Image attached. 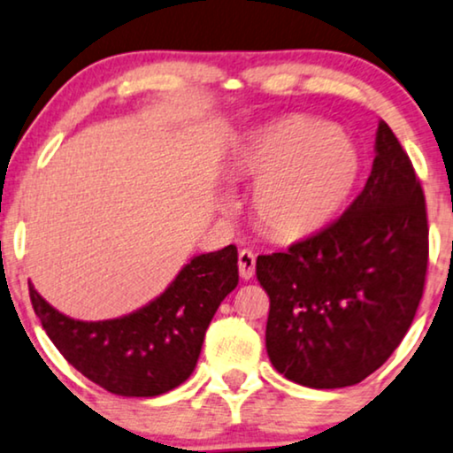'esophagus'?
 <instances>
[{"label": "esophagus", "mask_w": 453, "mask_h": 453, "mask_svg": "<svg viewBox=\"0 0 453 453\" xmlns=\"http://www.w3.org/2000/svg\"><path fill=\"white\" fill-rule=\"evenodd\" d=\"M255 263H257V257L253 250L244 249L240 250L238 255V269H240V278L242 280H250L255 276Z\"/></svg>", "instance_id": "1"}]
</instances>
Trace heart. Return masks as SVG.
Here are the masks:
<instances>
[{"mask_svg": "<svg viewBox=\"0 0 453 453\" xmlns=\"http://www.w3.org/2000/svg\"><path fill=\"white\" fill-rule=\"evenodd\" d=\"M357 173L359 157L351 140L305 117L267 125L234 158V175L257 186V226L278 242H295L328 226Z\"/></svg>", "mask_w": 453, "mask_h": 453, "instance_id": "1", "label": "heart"}]
</instances>
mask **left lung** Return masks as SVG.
Masks as SVG:
<instances>
[{
    "mask_svg": "<svg viewBox=\"0 0 453 453\" xmlns=\"http://www.w3.org/2000/svg\"><path fill=\"white\" fill-rule=\"evenodd\" d=\"M362 194L334 223L286 253L257 257L269 295L265 347L280 374L341 388L379 370L403 341L428 263L426 204L385 121Z\"/></svg>",
    "mask_w": 453,
    "mask_h": 453,
    "instance_id": "obj_1",
    "label": "left lung"
}]
</instances>
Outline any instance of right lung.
Segmentation results:
<instances>
[{
	"instance_id": "add662e5",
	"label": "right lung",
	"mask_w": 453,
	"mask_h": 453,
	"mask_svg": "<svg viewBox=\"0 0 453 453\" xmlns=\"http://www.w3.org/2000/svg\"><path fill=\"white\" fill-rule=\"evenodd\" d=\"M238 284V250L230 244L181 267L165 293L134 313L81 322L54 309L28 284L39 322L85 379L123 397H157L196 368L204 332Z\"/></svg>"
}]
</instances>
